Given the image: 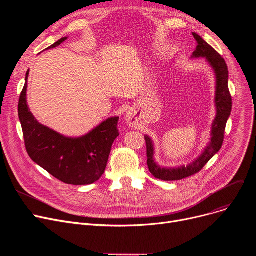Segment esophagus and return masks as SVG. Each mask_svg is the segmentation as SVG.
Here are the masks:
<instances>
[{"label":"esophagus","mask_w":256,"mask_h":256,"mask_svg":"<svg viewBox=\"0 0 256 256\" xmlns=\"http://www.w3.org/2000/svg\"><path fill=\"white\" fill-rule=\"evenodd\" d=\"M126 122H128V126H136L137 121H138V117H137L135 111H134V110H130V111L128 112V114H126Z\"/></svg>","instance_id":"34e87169"}]
</instances>
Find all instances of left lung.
<instances>
[{
	"mask_svg": "<svg viewBox=\"0 0 256 256\" xmlns=\"http://www.w3.org/2000/svg\"><path fill=\"white\" fill-rule=\"evenodd\" d=\"M194 38L197 42V46L193 52V58L204 57L206 58L212 70L216 74L217 86H216V102L217 115L212 126V138L210 143L206 147L202 152L195 162L188 166H182L178 168H160L154 160V144L148 136H145L146 150H147V166L150 173L156 178L162 180H180L189 178L198 173L202 169L208 160L216 154L222 147L224 141V134L227 120L230 116L232 100L230 89H228V68L225 60L221 57L220 54L214 50L208 42L201 38L198 34L193 33Z\"/></svg>",
	"mask_w": 256,
	"mask_h": 256,
	"instance_id": "1",
	"label": "left lung"
}]
</instances>
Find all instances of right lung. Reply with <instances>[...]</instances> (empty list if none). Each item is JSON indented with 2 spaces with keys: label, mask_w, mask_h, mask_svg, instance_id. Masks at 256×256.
Instances as JSON below:
<instances>
[{
  "label": "right lung",
  "mask_w": 256,
  "mask_h": 256,
  "mask_svg": "<svg viewBox=\"0 0 256 256\" xmlns=\"http://www.w3.org/2000/svg\"><path fill=\"white\" fill-rule=\"evenodd\" d=\"M61 38L48 48L65 42ZM18 102V117L22 124L24 146L36 164L62 182L80 186L96 182L104 174L114 140L119 136V117L104 121L87 135L67 138L40 124L26 104V80Z\"/></svg>",
  "instance_id": "right-lung-1"
}]
</instances>
